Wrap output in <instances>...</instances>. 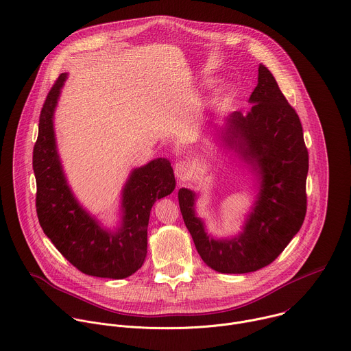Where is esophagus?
<instances>
[{
	"label": "esophagus",
	"mask_w": 351,
	"mask_h": 351,
	"mask_svg": "<svg viewBox=\"0 0 351 351\" xmlns=\"http://www.w3.org/2000/svg\"><path fill=\"white\" fill-rule=\"evenodd\" d=\"M174 173L176 176L180 178V180H186L192 176V166L188 163V162H184V160H180L176 163L174 166Z\"/></svg>",
	"instance_id": "esophagus-1"
}]
</instances>
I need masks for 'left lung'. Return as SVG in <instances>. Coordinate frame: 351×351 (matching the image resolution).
Listing matches in <instances>:
<instances>
[{
	"label": "left lung",
	"mask_w": 351,
	"mask_h": 351,
	"mask_svg": "<svg viewBox=\"0 0 351 351\" xmlns=\"http://www.w3.org/2000/svg\"><path fill=\"white\" fill-rule=\"evenodd\" d=\"M243 114L234 112L217 132L226 148L258 177V193L243 232L231 239L207 235L195 215L196 193L178 191L184 223L202 260L223 274H246L271 264L299 232L306 217L308 152L296 110L269 70L258 66V83Z\"/></svg>",
	"instance_id": "8db88e82"
}]
</instances>
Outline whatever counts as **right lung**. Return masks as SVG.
Returning a JSON list of instances; mask_svg holds the SVG:
<instances>
[{
  "label": "right lung",
  "instance_id": "1",
  "mask_svg": "<svg viewBox=\"0 0 351 351\" xmlns=\"http://www.w3.org/2000/svg\"><path fill=\"white\" fill-rule=\"evenodd\" d=\"M66 77H58L40 113L33 149L37 217L44 234L77 269L99 278H127L145 261L151 208L174 191V173L162 158L132 170L121 192L120 227L102 228L70 191L56 151L53 112Z\"/></svg>",
  "mask_w": 351,
  "mask_h": 351
}]
</instances>
